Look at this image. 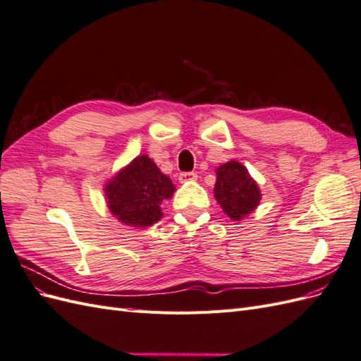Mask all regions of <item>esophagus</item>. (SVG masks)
Here are the masks:
<instances>
[{
	"mask_svg": "<svg viewBox=\"0 0 361 361\" xmlns=\"http://www.w3.org/2000/svg\"><path fill=\"white\" fill-rule=\"evenodd\" d=\"M197 180V173L192 171H183L179 174V182L180 183H188V182H194Z\"/></svg>",
	"mask_w": 361,
	"mask_h": 361,
	"instance_id": "obj_1",
	"label": "esophagus"
}]
</instances>
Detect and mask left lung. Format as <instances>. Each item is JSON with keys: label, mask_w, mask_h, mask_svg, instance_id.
Segmentation results:
<instances>
[{"label": "left lung", "mask_w": 361, "mask_h": 361, "mask_svg": "<svg viewBox=\"0 0 361 361\" xmlns=\"http://www.w3.org/2000/svg\"><path fill=\"white\" fill-rule=\"evenodd\" d=\"M215 173L214 195L216 202L220 203L227 216H231L233 221H241L244 216L256 209L262 199L256 180L238 161L221 164Z\"/></svg>", "instance_id": "1"}]
</instances>
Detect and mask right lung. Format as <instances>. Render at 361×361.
<instances>
[{"instance_id": "add662e5", "label": "right lung", "mask_w": 361, "mask_h": 361, "mask_svg": "<svg viewBox=\"0 0 361 361\" xmlns=\"http://www.w3.org/2000/svg\"><path fill=\"white\" fill-rule=\"evenodd\" d=\"M174 185L154 159L140 155L105 185L108 207L117 220L133 227H149L162 218L161 203L173 197Z\"/></svg>"}]
</instances>
